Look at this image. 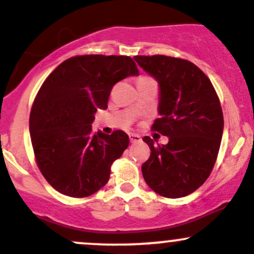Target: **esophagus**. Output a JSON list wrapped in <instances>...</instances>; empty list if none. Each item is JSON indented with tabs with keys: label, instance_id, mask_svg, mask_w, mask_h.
I'll return each mask as SVG.
<instances>
[{
	"label": "esophagus",
	"instance_id": "obj_1",
	"mask_svg": "<svg viewBox=\"0 0 254 254\" xmlns=\"http://www.w3.org/2000/svg\"><path fill=\"white\" fill-rule=\"evenodd\" d=\"M140 135L139 134H135V133H130L129 134V142L130 143H137V142H140Z\"/></svg>",
	"mask_w": 254,
	"mask_h": 254
}]
</instances>
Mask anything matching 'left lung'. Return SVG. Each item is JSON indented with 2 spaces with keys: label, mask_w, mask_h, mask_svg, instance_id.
I'll return each instance as SVG.
<instances>
[{
  "label": "left lung",
  "mask_w": 254,
  "mask_h": 254,
  "mask_svg": "<svg viewBox=\"0 0 254 254\" xmlns=\"http://www.w3.org/2000/svg\"><path fill=\"white\" fill-rule=\"evenodd\" d=\"M134 60L159 85V119L153 130L167 135V144L150 148L142 165L148 187L164 197L177 199L199 189L209 178L223 132L220 100L209 77L195 64L165 55H135Z\"/></svg>",
  "instance_id": "left-lung-1"
}]
</instances>
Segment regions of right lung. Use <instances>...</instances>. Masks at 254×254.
I'll list each match as a JSON object with an SVG mask.
<instances>
[{
    "mask_svg": "<svg viewBox=\"0 0 254 254\" xmlns=\"http://www.w3.org/2000/svg\"><path fill=\"white\" fill-rule=\"evenodd\" d=\"M139 74L125 55H79L45 79L29 116L37 164L47 182L71 197L106 185L111 165L129 144L124 130L92 133L97 110H106L116 82Z\"/></svg>",
    "mask_w": 254,
    "mask_h": 254,
    "instance_id": "right-lung-1",
    "label": "right lung"
}]
</instances>
